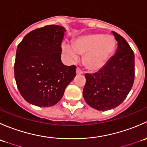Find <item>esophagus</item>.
Returning a JSON list of instances; mask_svg holds the SVG:
<instances>
[{"instance_id":"esophagus-1","label":"esophagus","mask_w":147,"mask_h":147,"mask_svg":"<svg viewBox=\"0 0 147 147\" xmlns=\"http://www.w3.org/2000/svg\"><path fill=\"white\" fill-rule=\"evenodd\" d=\"M76 73L77 75H80V74H83V72L80 69L79 67H78L76 69Z\"/></svg>"}]
</instances>
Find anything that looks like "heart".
<instances>
[{"mask_svg": "<svg viewBox=\"0 0 147 147\" xmlns=\"http://www.w3.org/2000/svg\"><path fill=\"white\" fill-rule=\"evenodd\" d=\"M116 42L110 35L92 33L77 38L72 47L63 45V50L72 60H77L78 55H85L83 63L87 69L98 71L105 66L115 52Z\"/></svg>", "mask_w": 147, "mask_h": 147, "instance_id": "obj_1", "label": "heart"}]
</instances>
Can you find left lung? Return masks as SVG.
I'll use <instances>...</instances> for the list:
<instances>
[{"mask_svg":"<svg viewBox=\"0 0 147 147\" xmlns=\"http://www.w3.org/2000/svg\"><path fill=\"white\" fill-rule=\"evenodd\" d=\"M117 49L105 66L95 73L85 74L83 97L94 109L105 111L119 106L134 80V55L122 36L112 31Z\"/></svg>","mask_w":147,"mask_h":147,"instance_id":"1","label":"left lung"}]
</instances>
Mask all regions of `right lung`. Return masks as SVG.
<instances>
[{"label":"right lung","mask_w":147,"mask_h":147,"mask_svg":"<svg viewBox=\"0 0 147 147\" xmlns=\"http://www.w3.org/2000/svg\"><path fill=\"white\" fill-rule=\"evenodd\" d=\"M66 30L56 25L31 31L18 45L15 79L22 97L31 105L51 107L60 101L76 76V67L62 63Z\"/></svg>","instance_id":"right-lung-1"}]
</instances>
